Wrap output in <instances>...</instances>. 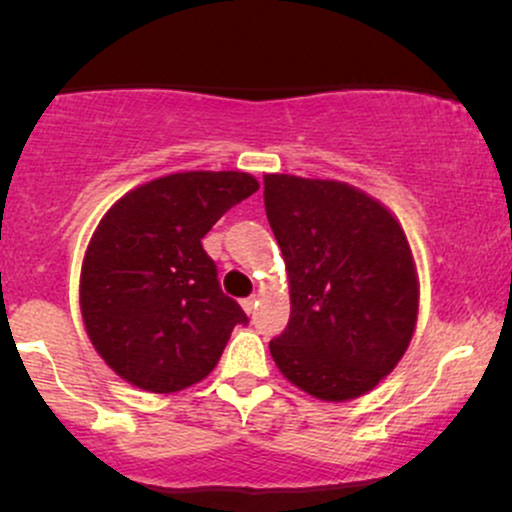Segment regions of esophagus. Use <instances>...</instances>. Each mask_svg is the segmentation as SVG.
Instances as JSON below:
<instances>
[{"instance_id": "34e87169", "label": "esophagus", "mask_w": 512, "mask_h": 512, "mask_svg": "<svg viewBox=\"0 0 512 512\" xmlns=\"http://www.w3.org/2000/svg\"><path fill=\"white\" fill-rule=\"evenodd\" d=\"M240 305H243V310H245V313L252 315V313H255L257 298H255V296H250V298H243V301H240Z\"/></svg>"}]
</instances>
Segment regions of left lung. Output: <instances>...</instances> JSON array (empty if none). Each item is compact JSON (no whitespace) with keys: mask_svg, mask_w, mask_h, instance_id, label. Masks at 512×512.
I'll use <instances>...</instances> for the list:
<instances>
[{"mask_svg":"<svg viewBox=\"0 0 512 512\" xmlns=\"http://www.w3.org/2000/svg\"><path fill=\"white\" fill-rule=\"evenodd\" d=\"M264 209L291 289L286 330L269 342L284 378L346 402L392 373L419 315V276L390 209L339 180L264 175Z\"/></svg>","mask_w":512,"mask_h":512,"instance_id":"1","label":"left lung"}]
</instances>
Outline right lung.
<instances>
[{
    "instance_id": "obj_1",
    "label": "right lung",
    "mask_w": 512,
    "mask_h": 512,
    "mask_svg": "<svg viewBox=\"0 0 512 512\" xmlns=\"http://www.w3.org/2000/svg\"><path fill=\"white\" fill-rule=\"evenodd\" d=\"M257 190L238 170L173 173L134 187L98 223L81 264V317L127 383L158 395L199 383L248 322L221 291L202 238Z\"/></svg>"
}]
</instances>
